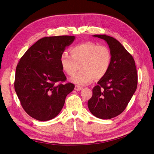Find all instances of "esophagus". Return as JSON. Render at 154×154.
<instances>
[{
    "label": "esophagus",
    "instance_id": "obj_1",
    "mask_svg": "<svg viewBox=\"0 0 154 154\" xmlns=\"http://www.w3.org/2000/svg\"><path fill=\"white\" fill-rule=\"evenodd\" d=\"M75 90H77V91H80L83 89V88L79 85H76L75 87Z\"/></svg>",
    "mask_w": 154,
    "mask_h": 154
}]
</instances>
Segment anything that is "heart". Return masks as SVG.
Listing matches in <instances>:
<instances>
[{"mask_svg":"<svg viewBox=\"0 0 154 154\" xmlns=\"http://www.w3.org/2000/svg\"><path fill=\"white\" fill-rule=\"evenodd\" d=\"M71 56L66 52L61 54L60 63L63 70L73 76L81 66L82 70L71 78L79 85H88L97 78H102L107 73L112 60L109 48L96 43L87 42L70 48Z\"/></svg>","mask_w":154,"mask_h":154,"instance_id":"b5f03b06","label":"heart"}]
</instances>
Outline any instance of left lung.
<instances>
[{
	"instance_id": "1",
	"label": "left lung",
	"mask_w": 154,
	"mask_h": 154,
	"mask_svg": "<svg viewBox=\"0 0 154 154\" xmlns=\"http://www.w3.org/2000/svg\"><path fill=\"white\" fill-rule=\"evenodd\" d=\"M105 40L112 55L110 68L88 101L90 112L100 119H109L124 111L137 88L138 75L134 60L121 43L106 35H94Z\"/></svg>"
}]
</instances>
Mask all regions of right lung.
I'll return each instance as SVG.
<instances>
[{"label":"right lung","mask_w":154,"mask_h":154,"mask_svg":"<svg viewBox=\"0 0 154 154\" xmlns=\"http://www.w3.org/2000/svg\"><path fill=\"white\" fill-rule=\"evenodd\" d=\"M75 38L67 35L42 38L20 59L14 89L21 106L32 118L41 121L54 118L75 88L71 83H63L66 77L60 63L61 54Z\"/></svg>","instance_id":"right-lung-1"}]
</instances>
